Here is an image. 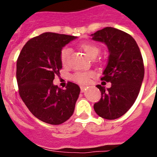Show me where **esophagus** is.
Here are the masks:
<instances>
[{"mask_svg":"<svg viewBox=\"0 0 157 157\" xmlns=\"http://www.w3.org/2000/svg\"><path fill=\"white\" fill-rule=\"evenodd\" d=\"M86 86H80V91H81V93H83V92L86 91Z\"/></svg>","mask_w":157,"mask_h":157,"instance_id":"1","label":"esophagus"}]
</instances>
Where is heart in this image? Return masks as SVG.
Listing matches in <instances>:
<instances>
[{
    "label": "heart",
    "mask_w": 157,
    "mask_h": 157,
    "mask_svg": "<svg viewBox=\"0 0 157 157\" xmlns=\"http://www.w3.org/2000/svg\"><path fill=\"white\" fill-rule=\"evenodd\" d=\"M80 47L92 58H96L99 53V48L94 44L83 43L80 45ZM71 53V50L69 48H64L61 50L60 59L63 66H67L69 64ZM93 76L94 72L93 71H77L72 76V79L79 83H86Z\"/></svg>",
    "instance_id": "obj_1"
}]
</instances>
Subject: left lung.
Segmentation results:
<instances>
[{
	"mask_svg": "<svg viewBox=\"0 0 157 157\" xmlns=\"http://www.w3.org/2000/svg\"><path fill=\"white\" fill-rule=\"evenodd\" d=\"M91 36L108 47V64L101 80L112 83L106 90L96 86L102 97L94 104V110L105 119H116L129 110L138 96L144 77L143 58L134 38L121 30L105 27Z\"/></svg>",
	"mask_w": 157,
	"mask_h": 157,
	"instance_id": "left-lung-1",
	"label": "left lung"
}]
</instances>
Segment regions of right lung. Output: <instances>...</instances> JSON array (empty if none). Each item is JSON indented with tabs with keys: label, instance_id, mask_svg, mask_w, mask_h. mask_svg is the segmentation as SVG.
Returning a JSON list of instances; mask_svg holds the SVG:
<instances>
[{
	"label": "right lung",
	"instance_id": "1",
	"mask_svg": "<svg viewBox=\"0 0 157 157\" xmlns=\"http://www.w3.org/2000/svg\"><path fill=\"white\" fill-rule=\"evenodd\" d=\"M76 36L45 33L29 39L17 61V80L22 100L31 113L50 124H60L71 118L80 89L68 82L65 90L53 84L62 64L63 47Z\"/></svg>",
	"mask_w": 157,
	"mask_h": 157
}]
</instances>
